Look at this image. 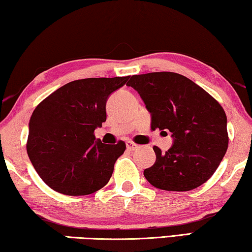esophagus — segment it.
<instances>
[{
	"label": "esophagus",
	"mask_w": 252,
	"mask_h": 252,
	"mask_svg": "<svg viewBox=\"0 0 252 252\" xmlns=\"http://www.w3.org/2000/svg\"><path fill=\"white\" fill-rule=\"evenodd\" d=\"M126 148H127V150H129V151H135V150L138 149V145L135 144V143L131 142V141H127L126 142Z\"/></svg>",
	"instance_id": "esophagus-1"
}]
</instances>
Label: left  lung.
I'll list each match as a JSON object with an SVG mask.
<instances>
[{"instance_id":"left-lung-1","label":"left lung","mask_w":252,"mask_h":252,"mask_svg":"<svg viewBox=\"0 0 252 252\" xmlns=\"http://www.w3.org/2000/svg\"><path fill=\"white\" fill-rule=\"evenodd\" d=\"M126 86L138 92L151 114V127L170 131L172 146L144 170L154 187L187 191L210 179L229 144L226 115L204 89L181 74L153 72L133 75Z\"/></svg>"}]
</instances>
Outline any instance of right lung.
<instances>
[{
	"label": "right lung",
	"mask_w": 252,
	"mask_h": 252,
	"mask_svg": "<svg viewBox=\"0 0 252 252\" xmlns=\"http://www.w3.org/2000/svg\"><path fill=\"white\" fill-rule=\"evenodd\" d=\"M129 76L72 81L38 104L30 117L27 153L34 170L54 190L90 195L109 181L123 141L104 144L94 131L106 122L109 95Z\"/></svg>",
	"instance_id": "obj_1"
}]
</instances>
